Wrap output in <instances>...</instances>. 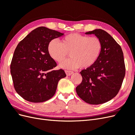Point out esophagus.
<instances>
[{"mask_svg":"<svg viewBox=\"0 0 135 135\" xmlns=\"http://www.w3.org/2000/svg\"><path fill=\"white\" fill-rule=\"evenodd\" d=\"M65 73H66V74L67 76H70L73 73V71H69V70H65Z\"/></svg>","mask_w":135,"mask_h":135,"instance_id":"esophagus-1","label":"esophagus"}]
</instances>
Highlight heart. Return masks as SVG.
Here are the masks:
<instances>
[{
  "label": "heart",
  "instance_id": "heart-1",
  "mask_svg": "<svg viewBox=\"0 0 135 135\" xmlns=\"http://www.w3.org/2000/svg\"><path fill=\"white\" fill-rule=\"evenodd\" d=\"M102 42L97 36H89L77 32L69 34L59 40L54 39L48 43L49 55L56 62H60L68 55L71 57L62 61L60 66L73 69L91 67L99 59L102 51Z\"/></svg>",
  "mask_w": 135,
  "mask_h": 135
}]
</instances>
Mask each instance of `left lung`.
I'll return each instance as SVG.
<instances>
[{
  "instance_id": "obj_1",
  "label": "left lung",
  "mask_w": 135,
  "mask_h": 135,
  "mask_svg": "<svg viewBox=\"0 0 135 135\" xmlns=\"http://www.w3.org/2000/svg\"><path fill=\"white\" fill-rule=\"evenodd\" d=\"M92 34L100 39L102 51L96 62L80 73L82 81L76 87V92L85 103L99 105L117 95L125 76L126 67L122 48L111 35L102 29L85 32Z\"/></svg>"
}]
</instances>
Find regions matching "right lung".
<instances>
[{
    "label": "right lung",
    "instance_id": "right-lung-1",
    "mask_svg": "<svg viewBox=\"0 0 135 135\" xmlns=\"http://www.w3.org/2000/svg\"><path fill=\"white\" fill-rule=\"evenodd\" d=\"M64 35L46 27L31 31L16 47L11 64V74L16 91L31 103L50 99L59 81L65 77L62 69L54 70L57 64L49 55L51 40Z\"/></svg>",
    "mask_w": 135,
    "mask_h": 135
}]
</instances>
